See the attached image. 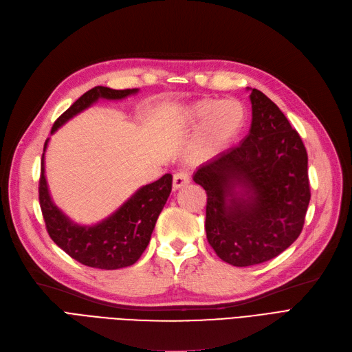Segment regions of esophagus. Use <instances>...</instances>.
I'll return each mask as SVG.
<instances>
[{
    "instance_id": "1",
    "label": "esophagus",
    "mask_w": 352,
    "mask_h": 352,
    "mask_svg": "<svg viewBox=\"0 0 352 352\" xmlns=\"http://www.w3.org/2000/svg\"><path fill=\"white\" fill-rule=\"evenodd\" d=\"M190 182V176L188 172H177L175 176H173V190H177L180 188H184L186 185H189Z\"/></svg>"
}]
</instances>
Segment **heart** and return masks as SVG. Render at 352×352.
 I'll list each match as a JSON object with an SVG mask.
<instances>
[{
  "instance_id": "heart-1",
  "label": "heart",
  "mask_w": 352,
  "mask_h": 352,
  "mask_svg": "<svg viewBox=\"0 0 352 352\" xmlns=\"http://www.w3.org/2000/svg\"><path fill=\"white\" fill-rule=\"evenodd\" d=\"M180 121L188 127H202L195 138V159L214 157L227 148L244 127L245 108L240 101H217L204 98L180 111Z\"/></svg>"
}]
</instances>
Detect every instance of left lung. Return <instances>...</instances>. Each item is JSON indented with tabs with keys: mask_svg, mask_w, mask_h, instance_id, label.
Masks as SVG:
<instances>
[{
	"mask_svg": "<svg viewBox=\"0 0 352 352\" xmlns=\"http://www.w3.org/2000/svg\"><path fill=\"white\" fill-rule=\"evenodd\" d=\"M251 129L243 142L193 175L206 195L205 231L225 263L269 261L302 232L311 201L307 153L278 107L251 89Z\"/></svg>",
	"mask_w": 352,
	"mask_h": 352,
	"instance_id": "1",
	"label": "left lung"
}]
</instances>
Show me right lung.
I'll return each mask as SVG.
<instances>
[{
  "label": "right lung",
  "instance_id": "add662e5",
  "mask_svg": "<svg viewBox=\"0 0 352 352\" xmlns=\"http://www.w3.org/2000/svg\"><path fill=\"white\" fill-rule=\"evenodd\" d=\"M138 89H111L95 87L83 94L54 121L52 134L70 118L89 108L98 100H122ZM41 156L38 201L46 228L56 245L66 254L88 267L101 270H117L133 265L147 248L154 225L172 192V175L140 188L114 214L95 225H78L56 206L49 193L45 175V151Z\"/></svg>",
  "mask_w": 352,
  "mask_h": 352
}]
</instances>
